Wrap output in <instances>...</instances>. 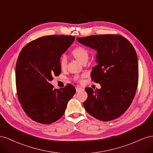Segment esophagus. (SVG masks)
I'll list each match as a JSON object with an SVG mask.
<instances>
[{"label": "esophagus", "instance_id": "1", "mask_svg": "<svg viewBox=\"0 0 153 153\" xmlns=\"http://www.w3.org/2000/svg\"><path fill=\"white\" fill-rule=\"evenodd\" d=\"M84 89H83V88H82V87H76V92H80V91H84Z\"/></svg>", "mask_w": 153, "mask_h": 153}]
</instances>
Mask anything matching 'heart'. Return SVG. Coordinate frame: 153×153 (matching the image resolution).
<instances>
[{"label":"heart","instance_id":"1","mask_svg":"<svg viewBox=\"0 0 153 153\" xmlns=\"http://www.w3.org/2000/svg\"><path fill=\"white\" fill-rule=\"evenodd\" d=\"M72 53L73 56L75 57L78 61H79L81 63H82L84 61L88 60L89 59V53H88L87 50L82 47H77L73 49L72 51ZM67 59L65 55H62V56L60 59L59 61V65L61 68H64L66 66ZM78 76L75 77V79H78Z\"/></svg>","mask_w":153,"mask_h":153}]
</instances>
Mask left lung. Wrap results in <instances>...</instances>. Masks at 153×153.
Listing matches in <instances>:
<instances>
[{
  "mask_svg": "<svg viewBox=\"0 0 153 153\" xmlns=\"http://www.w3.org/2000/svg\"><path fill=\"white\" fill-rule=\"evenodd\" d=\"M76 39L97 52V65L92 68L91 76L101 88H85L88 97L83 103L85 110L100 121L118 118L128 108L135 95L138 66L135 48L121 35H93Z\"/></svg>",
  "mask_w": 153,
  "mask_h": 153,
  "instance_id": "8db88e82",
  "label": "left lung"
}]
</instances>
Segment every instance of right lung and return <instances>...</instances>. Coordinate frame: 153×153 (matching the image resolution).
<instances>
[{
    "label": "right lung",
    "mask_w": 153,
    "mask_h": 153,
    "mask_svg": "<svg viewBox=\"0 0 153 153\" xmlns=\"http://www.w3.org/2000/svg\"><path fill=\"white\" fill-rule=\"evenodd\" d=\"M74 41L70 36L41 37L23 48L18 57V98L25 112L37 123L48 124L59 120L75 93L72 85L55 89L50 83L61 74L60 58Z\"/></svg>",
    "instance_id": "1"
}]
</instances>
